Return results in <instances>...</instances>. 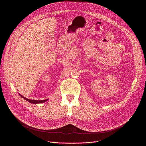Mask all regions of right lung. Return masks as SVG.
<instances>
[{"mask_svg":"<svg viewBox=\"0 0 146 146\" xmlns=\"http://www.w3.org/2000/svg\"><path fill=\"white\" fill-rule=\"evenodd\" d=\"M20 96H21L22 98H23L24 99H25L26 100L28 101L29 102L31 103H33V104H37V103H44L46 101H47L48 99H46V100H31V99H27L25 97H24L23 96H22L21 95H20Z\"/></svg>","mask_w":146,"mask_h":146,"instance_id":"right-lung-1","label":"right lung"}]
</instances>
